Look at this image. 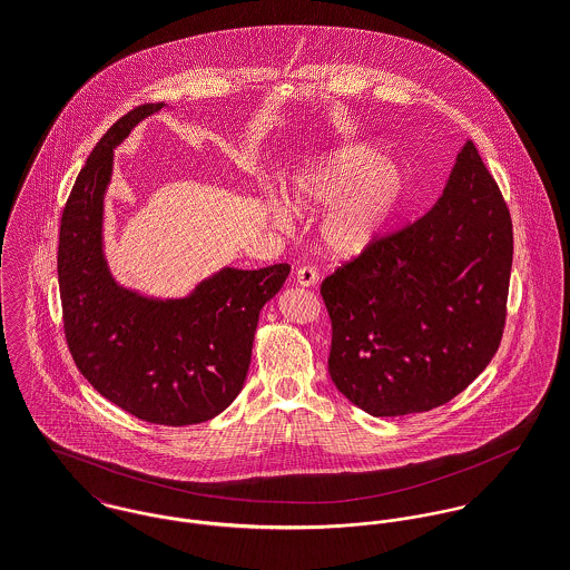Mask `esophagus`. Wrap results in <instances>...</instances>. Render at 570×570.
<instances>
[{
  "label": "esophagus",
  "mask_w": 570,
  "mask_h": 570,
  "mask_svg": "<svg viewBox=\"0 0 570 570\" xmlns=\"http://www.w3.org/2000/svg\"><path fill=\"white\" fill-rule=\"evenodd\" d=\"M296 283H298L301 287H314V285L318 283V272H316V267H312V265L298 267V272H296Z\"/></svg>",
  "instance_id": "esophagus-1"
}]
</instances>
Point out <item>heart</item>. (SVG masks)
<instances>
[{
    "label": "heart",
    "instance_id": "heart-1",
    "mask_svg": "<svg viewBox=\"0 0 570 570\" xmlns=\"http://www.w3.org/2000/svg\"><path fill=\"white\" fill-rule=\"evenodd\" d=\"M404 193V173L364 145H346L316 166L298 173L289 184L296 213L328 208L321 235L328 252L353 256L375 244L391 224ZM269 215L276 226H289V213L269 195Z\"/></svg>",
    "mask_w": 570,
    "mask_h": 570
}]
</instances>
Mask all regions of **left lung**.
<instances>
[{"label": "left lung", "instance_id": "left-lung-1", "mask_svg": "<svg viewBox=\"0 0 570 570\" xmlns=\"http://www.w3.org/2000/svg\"><path fill=\"white\" fill-rule=\"evenodd\" d=\"M511 258L509 208L468 140L423 217L323 281L335 389L373 416L454 400L500 346Z\"/></svg>", "mask_w": 570, "mask_h": 570}]
</instances>
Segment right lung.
I'll return each mask as SVG.
<instances>
[{"mask_svg": "<svg viewBox=\"0 0 570 570\" xmlns=\"http://www.w3.org/2000/svg\"><path fill=\"white\" fill-rule=\"evenodd\" d=\"M163 107L131 109L89 154L61 215L59 289L66 340L82 377L142 421L193 425L242 393L258 314L281 292L289 265L224 267L175 301L147 298L114 281L102 254L114 149Z\"/></svg>", "mask_w": 570, "mask_h": 570, "instance_id": "add662e5", "label": "right lung"}]
</instances>
